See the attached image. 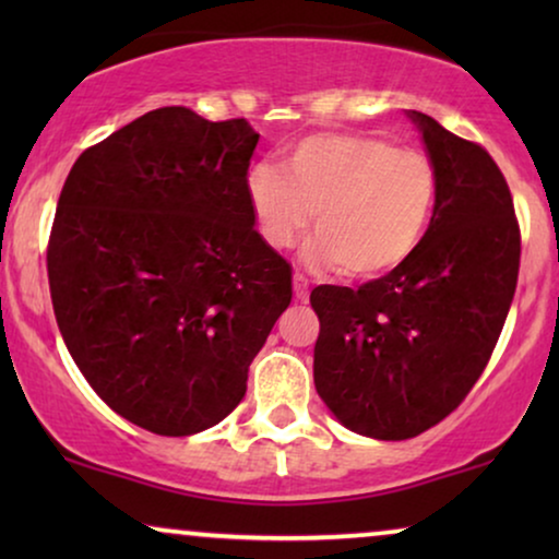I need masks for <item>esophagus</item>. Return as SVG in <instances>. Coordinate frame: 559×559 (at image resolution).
I'll list each match as a JSON object with an SVG mask.
<instances>
[{
    "instance_id": "esophagus-1",
    "label": "esophagus",
    "mask_w": 559,
    "mask_h": 559,
    "mask_svg": "<svg viewBox=\"0 0 559 559\" xmlns=\"http://www.w3.org/2000/svg\"><path fill=\"white\" fill-rule=\"evenodd\" d=\"M293 287H295V300H297V302H308L310 285H308V280L302 277V274H295V277H293Z\"/></svg>"
}]
</instances>
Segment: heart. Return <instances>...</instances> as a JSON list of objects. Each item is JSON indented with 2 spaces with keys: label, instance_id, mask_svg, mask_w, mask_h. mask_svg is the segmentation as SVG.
Segmentation results:
<instances>
[{
  "label": "heart",
  "instance_id": "b5f03b06",
  "mask_svg": "<svg viewBox=\"0 0 559 559\" xmlns=\"http://www.w3.org/2000/svg\"><path fill=\"white\" fill-rule=\"evenodd\" d=\"M247 198L272 249L293 247L316 211L305 262L369 280L415 254L438 201V170L425 152L386 136L318 132L287 147L282 170L257 165Z\"/></svg>",
  "mask_w": 559,
  "mask_h": 559
}]
</instances>
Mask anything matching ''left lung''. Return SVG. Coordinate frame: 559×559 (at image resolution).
<instances>
[{
  "instance_id": "1",
  "label": "left lung",
  "mask_w": 559,
  "mask_h": 559,
  "mask_svg": "<svg viewBox=\"0 0 559 559\" xmlns=\"http://www.w3.org/2000/svg\"><path fill=\"white\" fill-rule=\"evenodd\" d=\"M438 170L430 226L407 262L358 289L320 285L312 377L350 432L407 440L465 400L499 341L519 277V226L491 155L407 111Z\"/></svg>"
}]
</instances>
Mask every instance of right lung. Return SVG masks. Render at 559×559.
I'll return each instance as SVG.
<instances>
[{"label":"right lung","instance_id":"obj_1","mask_svg":"<svg viewBox=\"0 0 559 559\" xmlns=\"http://www.w3.org/2000/svg\"><path fill=\"white\" fill-rule=\"evenodd\" d=\"M259 134L165 106L75 159L48 280L68 354L109 407L157 435L231 415L293 300V266L247 198Z\"/></svg>","mask_w":559,"mask_h":559}]
</instances>
